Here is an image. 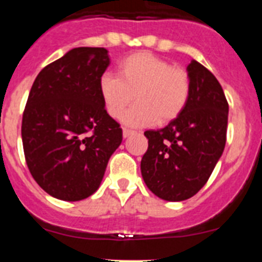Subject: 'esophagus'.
I'll return each instance as SVG.
<instances>
[{"mask_svg": "<svg viewBox=\"0 0 262 262\" xmlns=\"http://www.w3.org/2000/svg\"><path fill=\"white\" fill-rule=\"evenodd\" d=\"M134 134L133 129H128V128H123V138H128V136H131Z\"/></svg>", "mask_w": 262, "mask_h": 262, "instance_id": "34e87169", "label": "esophagus"}]
</instances>
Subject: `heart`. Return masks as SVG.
<instances>
[{
	"instance_id": "b5f03b06",
	"label": "heart",
	"mask_w": 262,
	"mask_h": 262,
	"mask_svg": "<svg viewBox=\"0 0 262 262\" xmlns=\"http://www.w3.org/2000/svg\"><path fill=\"white\" fill-rule=\"evenodd\" d=\"M118 77L105 73L98 81L99 96L105 110L119 119L124 115L129 126L166 124L181 115L190 98V76L181 67L151 52L131 53L118 62Z\"/></svg>"
}]
</instances>
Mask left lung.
I'll use <instances>...</instances> for the list:
<instances>
[{"mask_svg":"<svg viewBox=\"0 0 262 262\" xmlns=\"http://www.w3.org/2000/svg\"><path fill=\"white\" fill-rule=\"evenodd\" d=\"M190 98L181 115L164 128L149 129L140 169L148 189L161 200L195 195L223 154L228 102L219 81L195 60L187 66Z\"/></svg>","mask_w":262,"mask_h":262,"instance_id":"left-lung-1","label":"left lung"}]
</instances>
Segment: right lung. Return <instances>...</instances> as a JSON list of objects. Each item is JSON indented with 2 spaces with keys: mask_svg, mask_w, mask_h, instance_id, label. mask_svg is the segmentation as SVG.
I'll return each mask as SVG.
<instances>
[{
  "mask_svg": "<svg viewBox=\"0 0 262 262\" xmlns=\"http://www.w3.org/2000/svg\"><path fill=\"white\" fill-rule=\"evenodd\" d=\"M110 64L107 50L73 48L36 76L22 118L27 166L57 200H85L101 185L122 128L105 110L98 81Z\"/></svg>",
  "mask_w": 262,
  "mask_h": 262,
  "instance_id": "add662e5",
  "label": "right lung"
}]
</instances>
